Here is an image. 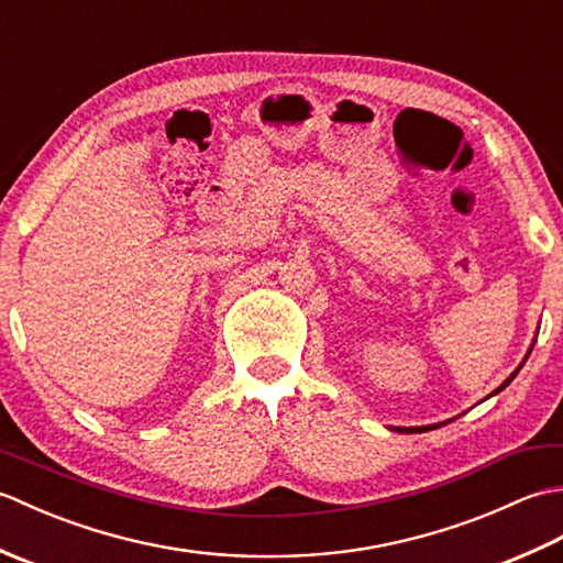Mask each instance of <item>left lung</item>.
Masks as SVG:
<instances>
[{"label": "left lung", "mask_w": 563, "mask_h": 563, "mask_svg": "<svg viewBox=\"0 0 563 563\" xmlns=\"http://www.w3.org/2000/svg\"><path fill=\"white\" fill-rule=\"evenodd\" d=\"M516 375H518V373H512V375L504 382V387H508V385H510V379L516 377ZM504 387H500V389H504ZM500 389H498V391H500ZM397 430H406V433H413V430H416V433H423V430H428V428H397Z\"/></svg>", "instance_id": "1"}]
</instances>
